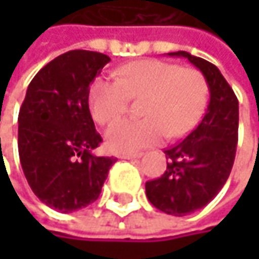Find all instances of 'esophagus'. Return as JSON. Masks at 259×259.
Instances as JSON below:
<instances>
[{
    "label": "esophagus",
    "mask_w": 259,
    "mask_h": 259,
    "mask_svg": "<svg viewBox=\"0 0 259 259\" xmlns=\"http://www.w3.org/2000/svg\"><path fill=\"white\" fill-rule=\"evenodd\" d=\"M141 156H142V153H123V154H120L121 159H136Z\"/></svg>",
    "instance_id": "1"
}]
</instances>
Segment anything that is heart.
Wrapping results in <instances>:
<instances>
[{"instance_id":"obj_1","label":"heart","mask_w":259,"mask_h":259,"mask_svg":"<svg viewBox=\"0 0 259 259\" xmlns=\"http://www.w3.org/2000/svg\"><path fill=\"white\" fill-rule=\"evenodd\" d=\"M120 79L97 78L90 88V109L96 121L109 124L129 108L130 99L144 97L138 120L124 118L106 132V145L115 153H132L171 138L187 135L201 120L208 102V83L193 67L145 58L118 70Z\"/></svg>"}]
</instances>
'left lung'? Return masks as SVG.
Masks as SVG:
<instances>
[{"label":"left lung","mask_w":259,"mask_h":259,"mask_svg":"<svg viewBox=\"0 0 259 259\" xmlns=\"http://www.w3.org/2000/svg\"><path fill=\"white\" fill-rule=\"evenodd\" d=\"M201 70L210 102L198 127L165 150L166 171L145 183L148 201L160 211L186 216L205 207L224 187L233 169L238 141V100L219 69L204 58L179 51Z\"/></svg>","instance_id":"8db88e82"}]
</instances>
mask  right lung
<instances>
[{
	"label": "right lung",
	"mask_w": 259,
	"mask_h": 259,
	"mask_svg": "<svg viewBox=\"0 0 259 259\" xmlns=\"http://www.w3.org/2000/svg\"><path fill=\"white\" fill-rule=\"evenodd\" d=\"M111 58L93 51H69L31 80L19 111L18 148L25 179L48 207L72 213L94 202L115 157H99L90 85Z\"/></svg>",
	"instance_id": "add662e5"
}]
</instances>
